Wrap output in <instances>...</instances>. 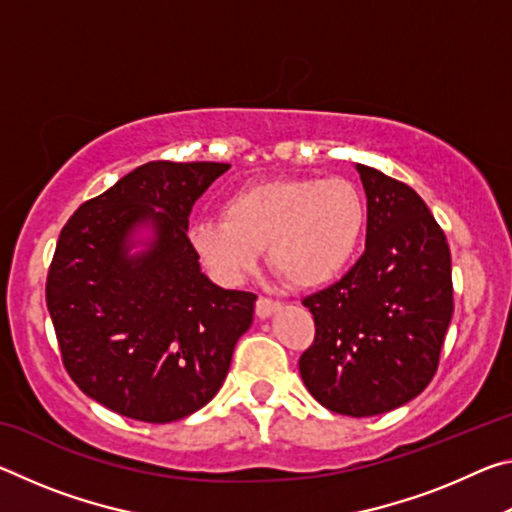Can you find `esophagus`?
Listing matches in <instances>:
<instances>
[{
  "mask_svg": "<svg viewBox=\"0 0 512 512\" xmlns=\"http://www.w3.org/2000/svg\"><path fill=\"white\" fill-rule=\"evenodd\" d=\"M277 307H280V302L266 298V296H259L257 302H255V311H257L259 318H268Z\"/></svg>",
  "mask_w": 512,
  "mask_h": 512,
  "instance_id": "esophagus-1",
  "label": "esophagus"
}]
</instances>
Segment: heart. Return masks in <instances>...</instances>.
I'll use <instances>...</instances> for the list:
<instances>
[{"label": "heart", "instance_id": "obj_1", "mask_svg": "<svg viewBox=\"0 0 512 512\" xmlns=\"http://www.w3.org/2000/svg\"><path fill=\"white\" fill-rule=\"evenodd\" d=\"M366 203L345 178L271 180L239 189L223 205V221L189 230L198 257L223 282L253 271L268 248L271 266L300 289L325 287L357 253Z\"/></svg>", "mask_w": 512, "mask_h": 512}]
</instances>
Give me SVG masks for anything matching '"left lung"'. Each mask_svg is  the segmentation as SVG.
<instances>
[{
    "label": "left lung",
    "instance_id": "1",
    "mask_svg": "<svg viewBox=\"0 0 512 512\" xmlns=\"http://www.w3.org/2000/svg\"><path fill=\"white\" fill-rule=\"evenodd\" d=\"M368 196L366 250L339 282L302 305L314 343L298 361L325 409L368 418L429 386L454 314L445 232L409 185L357 164Z\"/></svg>",
    "mask_w": 512,
    "mask_h": 512
}]
</instances>
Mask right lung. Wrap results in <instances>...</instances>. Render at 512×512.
<instances>
[{
    "label": "right lung",
    "mask_w": 512,
    "mask_h": 512,
    "mask_svg": "<svg viewBox=\"0 0 512 512\" xmlns=\"http://www.w3.org/2000/svg\"><path fill=\"white\" fill-rule=\"evenodd\" d=\"M223 162H146L85 201L60 230L47 309L67 375L126 418L173 422L219 393L257 296L207 280L187 237L189 214ZM156 239L131 258L127 237Z\"/></svg>",
    "instance_id": "1"
}]
</instances>
